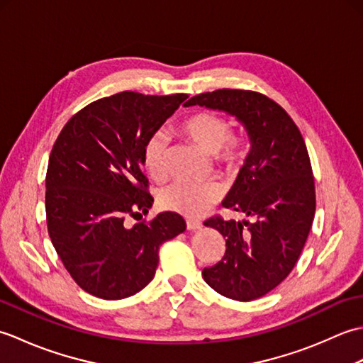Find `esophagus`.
Masks as SVG:
<instances>
[{"label":"esophagus","mask_w":363,"mask_h":363,"mask_svg":"<svg viewBox=\"0 0 363 363\" xmlns=\"http://www.w3.org/2000/svg\"><path fill=\"white\" fill-rule=\"evenodd\" d=\"M186 226L189 230H196V229H201L203 225H201V221H198V220H187Z\"/></svg>","instance_id":"34e87169"}]
</instances>
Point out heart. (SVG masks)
Returning a JSON list of instances; mask_svg holds the SVG:
<instances>
[{
	"label": "heart",
	"instance_id": "heart-1",
	"mask_svg": "<svg viewBox=\"0 0 363 363\" xmlns=\"http://www.w3.org/2000/svg\"><path fill=\"white\" fill-rule=\"evenodd\" d=\"M177 130L195 143L198 148L211 154L215 167L234 173L245 164L248 156V142L243 137L230 135V123L221 113L201 111L184 118ZM168 140L162 133H154L143 145L142 165L145 173L156 181L168 173ZM221 195L215 181H174L159 191L160 207L186 217H199L217 201Z\"/></svg>",
	"mask_w": 363,
	"mask_h": 363
}]
</instances>
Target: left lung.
Segmentation results:
<instances>
[{
  "instance_id": "1",
  "label": "left lung",
  "mask_w": 363,
  "mask_h": 363,
  "mask_svg": "<svg viewBox=\"0 0 363 363\" xmlns=\"http://www.w3.org/2000/svg\"><path fill=\"white\" fill-rule=\"evenodd\" d=\"M186 106L225 111L240 120L251 151L223 201L252 221L206 220L225 237L226 252L203 269L220 295L252 301L276 289L303 252L315 215V182L304 138L282 107L264 94L220 89L191 96Z\"/></svg>"
}]
</instances>
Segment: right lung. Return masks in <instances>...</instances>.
Listing matches in <instances>:
<instances>
[{
  "instance_id": "right-lung-1",
  "label": "right lung",
  "mask_w": 363,
  "mask_h": 363,
  "mask_svg": "<svg viewBox=\"0 0 363 363\" xmlns=\"http://www.w3.org/2000/svg\"><path fill=\"white\" fill-rule=\"evenodd\" d=\"M189 95L120 91L67 121L46 169V225L67 272L82 290L123 299L148 285L162 243L186 230L176 212L133 228L152 204L142 173L143 145Z\"/></svg>"
}]
</instances>
